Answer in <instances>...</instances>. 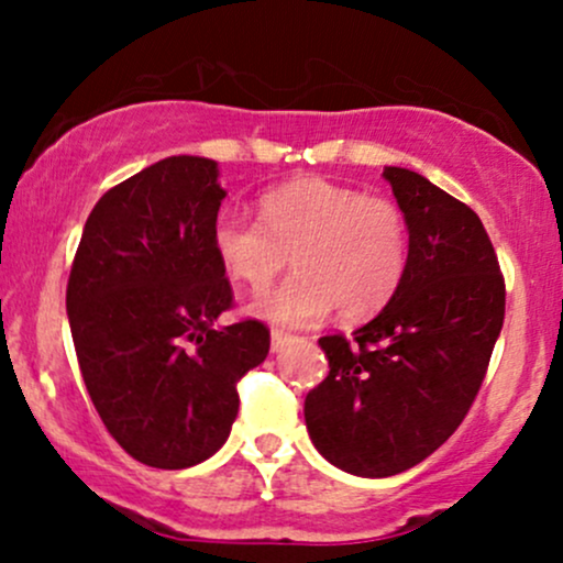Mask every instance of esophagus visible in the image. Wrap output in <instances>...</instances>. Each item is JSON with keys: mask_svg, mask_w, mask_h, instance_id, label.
<instances>
[{"mask_svg": "<svg viewBox=\"0 0 563 563\" xmlns=\"http://www.w3.org/2000/svg\"><path fill=\"white\" fill-rule=\"evenodd\" d=\"M288 341H290V333L280 331V328H273V352H280Z\"/></svg>", "mask_w": 563, "mask_h": 563, "instance_id": "esophagus-1", "label": "esophagus"}]
</instances>
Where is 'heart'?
<instances>
[{
	"label": "heart",
	"instance_id": "b5f03b06",
	"mask_svg": "<svg viewBox=\"0 0 563 563\" xmlns=\"http://www.w3.org/2000/svg\"><path fill=\"white\" fill-rule=\"evenodd\" d=\"M260 211L262 219L222 211L211 228L217 262L243 286H269L288 262L299 269L254 301L256 314L299 325L335 307L341 320H363L397 294L410 260L397 200L301 177L264 192Z\"/></svg>",
	"mask_w": 563,
	"mask_h": 563
}]
</instances>
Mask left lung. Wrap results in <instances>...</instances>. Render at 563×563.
<instances>
[{
	"mask_svg": "<svg viewBox=\"0 0 563 563\" xmlns=\"http://www.w3.org/2000/svg\"><path fill=\"white\" fill-rule=\"evenodd\" d=\"M384 177L410 228L405 277L354 335H322L331 371L303 402L320 455L371 479L448 442L482 389L506 318V277L476 211L410 169L386 166Z\"/></svg>",
	"mask_w": 563,
	"mask_h": 563,
	"instance_id": "left-lung-1",
	"label": "left lung"
}]
</instances>
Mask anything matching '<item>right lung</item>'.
Returning a JSON list of instances; mask_svg holds the SVG:
<instances>
[{"mask_svg":"<svg viewBox=\"0 0 563 563\" xmlns=\"http://www.w3.org/2000/svg\"><path fill=\"white\" fill-rule=\"evenodd\" d=\"M217 164L172 156L95 203L66 288L81 378L108 434L134 461L187 468L222 448L238 380L262 365L269 328H217L232 286L211 249L224 190Z\"/></svg>","mask_w":563,"mask_h":563,"instance_id":"right-lung-1","label":"right lung"}]
</instances>
